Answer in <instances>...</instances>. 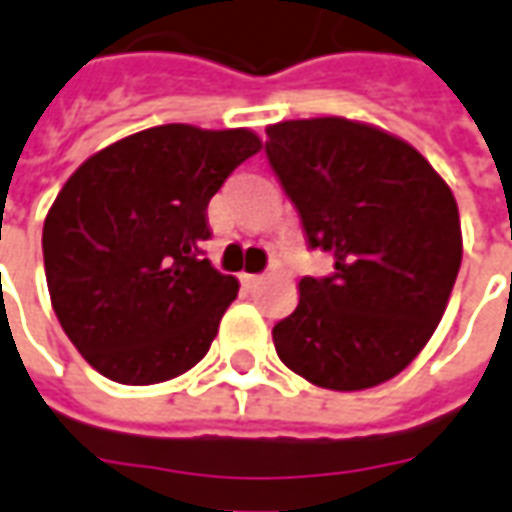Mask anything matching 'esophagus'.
<instances>
[{"label": "esophagus", "mask_w": 512, "mask_h": 512, "mask_svg": "<svg viewBox=\"0 0 512 512\" xmlns=\"http://www.w3.org/2000/svg\"><path fill=\"white\" fill-rule=\"evenodd\" d=\"M241 282H244L246 288H255V285H260V282H263V277H260V274H241Z\"/></svg>", "instance_id": "34e87169"}]
</instances>
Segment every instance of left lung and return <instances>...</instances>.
Masks as SVG:
<instances>
[{"label": "left lung", "mask_w": 512, "mask_h": 512, "mask_svg": "<svg viewBox=\"0 0 512 512\" xmlns=\"http://www.w3.org/2000/svg\"><path fill=\"white\" fill-rule=\"evenodd\" d=\"M266 135L307 246L335 257L332 274L299 280L274 349L313 385L374 388L410 366L446 310L463 257L455 196L413 146L368 124L280 121Z\"/></svg>", "instance_id": "1"}]
</instances>
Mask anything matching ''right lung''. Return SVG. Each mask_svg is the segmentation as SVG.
Wrapping results in <instances>:
<instances>
[{"label":"right lung","instance_id":"obj_1","mask_svg":"<svg viewBox=\"0 0 512 512\" xmlns=\"http://www.w3.org/2000/svg\"><path fill=\"white\" fill-rule=\"evenodd\" d=\"M260 149L249 130L163 124L74 171L44 221L60 327L121 385L180 377L207 355L238 280L210 266L207 205Z\"/></svg>","mask_w":512,"mask_h":512}]
</instances>
